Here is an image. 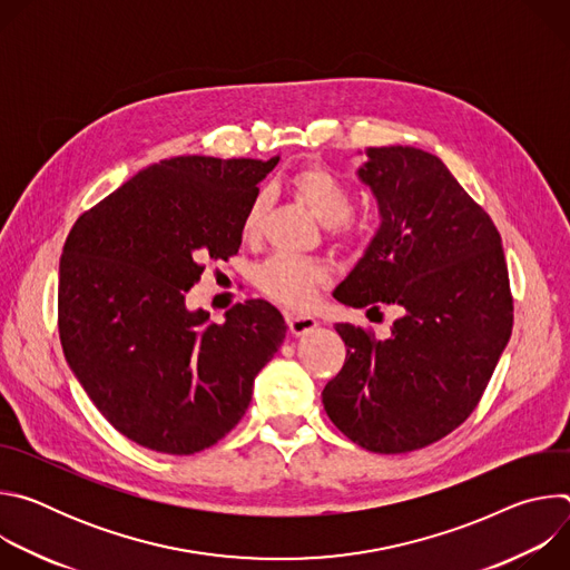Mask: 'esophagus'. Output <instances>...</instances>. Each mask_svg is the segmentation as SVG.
<instances>
[{
  "instance_id": "34e87169",
  "label": "esophagus",
  "mask_w": 570,
  "mask_h": 570,
  "mask_svg": "<svg viewBox=\"0 0 570 570\" xmlns=\"http://www.w3.org/2000/svg\"><path fill=\"white\" fill-rule=\"evenodd\" d=\"M317 320L313 315H288V327L293 336H306L317 330Z\"/></svg>"
}]
</instances>
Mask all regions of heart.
<instances>
[{"mask_svg":"<svg viewBox=\"0 0 570 570\" xmlns=\"http://www.w3.org/2000/svg\"><path fill=\"white\" fill-rule=\"evenodd\" d=\"M293 194L311 209V214L327 227L343 223L352 212V191L330 169L304 167L291 176ZM268 209V196L257 194L243 216V236L255 238L262 229ZM350 232V229H347ZM332 279L327 264L277 255L262 264L255 273L257 286L275 302L288 308H302L311 304L315 291Z\"/></svg>","mask_w":570,"mask_h":570,"instance_id":"obj_1","label":"heart"}]
</instances>
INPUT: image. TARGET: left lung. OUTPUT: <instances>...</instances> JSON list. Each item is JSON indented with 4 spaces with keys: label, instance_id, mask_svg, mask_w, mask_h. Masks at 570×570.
I'll list each match as a JSON object with an SVG mask.
<instances>
[{
    "label": "left lung",
    "instance_id": "1",
    "mask_svg": "<svg viewBox=\"0 0 570 570\" xmlns=\"http://www.w3.org/2000/svg\"><path fill=\"white\" fill-rule=\"evenodd\" d=\"M356 176L381 225L334 297L403 315L385 341L336 324L347 358L322 403L358 446L409 453L458 429L490 383L512 334L508 266L497 225L438 155L365 148Z\"/></svg>",
    "mask_w": 570,
    "mask_h": 570
}]
</instances>
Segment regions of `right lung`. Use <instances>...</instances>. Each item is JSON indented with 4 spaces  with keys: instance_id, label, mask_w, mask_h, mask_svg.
I'll list each match as a JSON object with an SVG mask.
<instances>
[{
    "instance_id": "right-lung-1",
    "label": "right lung",
    "mask_w": 570,
    "mask_h": 570,
    "mask_svg": "<svg viewBox=\"0 0 570 570\" xmlns=\"http://www.w3.org/2000/svg\"><path fill=\"white\" fill-rule=\"evenodd\" d=\"M279 155L161 159L80 216L62 248L58 332L76 381L128 440L191 455L246 415L286 338L266 299L187 308L203 259L238 253L243 216Z\"/></svg>"
}]
</instances>
